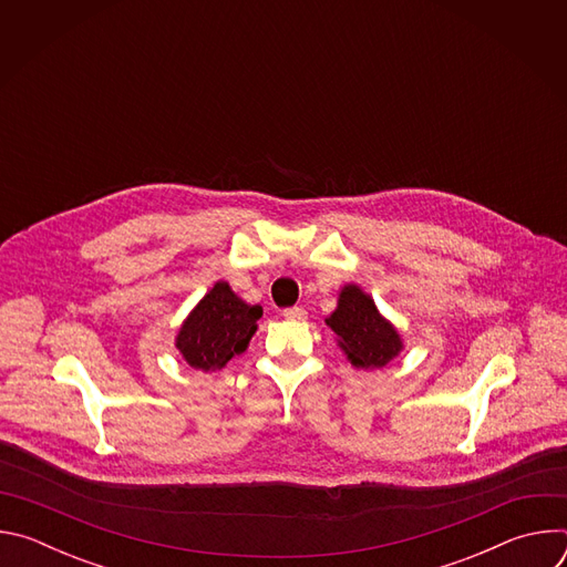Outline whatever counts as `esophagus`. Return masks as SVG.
I'll use <instances>...</instances> for the list:
<instances>
[{
  "label": "esophagus",
  "instance_id": "obj_1",
  "mask_svg": "<svg viewBox=\"0 0 567 567\" xmlns=\"http://www.w3.org/2000/svg\"><path fill=\"white\" fill-rule=\"evenodd\" d=\"M282 316H285L287 320H305V318H307V311H305L302 307H287V309H282Z\"/></svg>",
  "mask_w": 567,
  "mask_h": 567
}]
</instances>
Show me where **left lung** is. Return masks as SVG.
<instances>
[{
	"instance_id": "8db88e82",
	"label": "left lung",
	"mask_w": 567,
	"mask_h": 567,
	"mask_svg": "<svg viewBox=\"0 0 567 567\" xmlns=\"http://www.w3.org/2000/svg\"><path fill=\"white\" fill-rule=\"evenodd\" d=\"M326 322L354 368H383L403 348L392 322L379 313L374 300L357 285L341 289L339 305Z\"/></svg>"
}]
</instances>
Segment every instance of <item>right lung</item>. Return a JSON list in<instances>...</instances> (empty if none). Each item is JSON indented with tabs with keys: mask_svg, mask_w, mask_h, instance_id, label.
<instances>
[{
	"mask_svg": "<svg viewBox=\"0 0 567 567\" xmlns=\"http://www.w3.org/2000/svg\"><path fill=\"white\" fill-rule=\"evenodd\" d=\"M260 316V305H247L228 282L219 280L188 313L175 346L190 368L221 370L235 354L249 348Z\"/></svg>",
	"mask_w": 567,
	"mask_h": 567,
	"instance_id": "1",
	"label": "right lung"
}]
</instances>
